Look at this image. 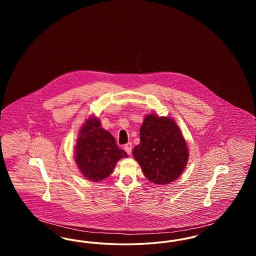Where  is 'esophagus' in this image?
<instances>
[{
  "mask_svg": "<svg viewBox=\"0 0 256 256\" xmlns=\"http://www.w3.org/2000/svg\"><path fill=\"white\" fill-rule=\"evenodd\" d=\"M124 150H126L128 154H130L132 152V144L130 142H128V144H126V145L124 146Z\"/></svg>",
  "mask_w": 256,
  "mask_h": 256,
  "instance_id": "obj_1",
  "label": "esophagus"
}]
</instances>
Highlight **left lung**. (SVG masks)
I'll return each mask as SVG.
<instances>
[{"label":"left lung","instance_id":"left-lung-1","mask_svg":"<svg viewBox=\"0 0 256 256\" xmlns=\"http://www.w3.org/2000/svg\"><path fill=\"white\" fill-rule=\"evenodd\" d=\"M146 178L156 184H169L182 172L188 148L174 120L150 114L140 128V144L132 150Z\"/></svg>","mask_w":256,"mask_h":256}]
</instances>
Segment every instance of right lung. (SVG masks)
Returning <instances> with one entry per match:
<instances>
[{"label": "right lung", "instance_id": "add662e5", "mask_svg": "<svg viewBox=\"0 0 256 256\" xmlns=\"http://www.w3.org/2000/svg\"><path fill=\"white\" fill-rule=\"evenodd\" d=\"M74 148L78 169L92 182L110 176L117 161L128 156L116 144L115 138L100 126L96 117L89 118L82 126Z\"/></svg>", "mask_w": 256, "mask_h": 256}]
</instances>
